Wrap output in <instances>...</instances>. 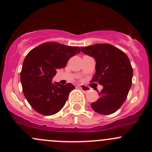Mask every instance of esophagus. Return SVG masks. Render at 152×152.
<instances>
[{
    "label": "esophagus",
    "instance_id": "obj_1",
    "mask_svg": "<svg viewBox=\"0 0 152 152\" xmlns=\"http://www.w3.org/2000/svg\"><path fill=\"white\" fill-rule=\"evenodd\" d=\"M79 88L81 89V90H82L83 93H88L89 91L90 90V89L88 87H87V86H84V85H81L79 86Z\"/></svg>",
    "mask_w": 152,
    "mask_h": 152
}]
</instances>
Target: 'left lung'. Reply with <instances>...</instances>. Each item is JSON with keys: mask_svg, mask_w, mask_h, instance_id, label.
<instances>
[{"mask_svg": "<svg viewBox=\"0 0 152 152\" xmlns=\"http://www.w3.org/2000/svg\"><path fill=\"white\" fill-rule=\"evenodd\" d=\"M82 51L96 60V74L91 82L103 86L99 99L91 104L96 113L110 115L117 111L131 88L133 70L128 56L110 44H96L82 47Z\"/></svg>", "mask_w": 152, "mask_h": 152, "instance_id": "left-lung-1", "label": "left lung"}]
</instances>
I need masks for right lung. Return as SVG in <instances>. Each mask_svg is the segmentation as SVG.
<instances>
[{
	"instance_id": "add662e5",
	"label": "right lung",
	"mask_w": 152,
	"mask_h": 152,
	"mask_svg": "<svg viewBox=\"0 0 152 152\" xmlns=\"http://www.w3.org/2000/svg\"><path fill=\"white\" fill-rule=\"evenodd\" d=\"M77 46L57 42H45L32 49L26 56L20 73V82L26 99L32 108L44 115L57 113L75 87L71 83L52 82L56 69L64 68L72 56L79 53Z\"/></svg>"
}]
</instances>
